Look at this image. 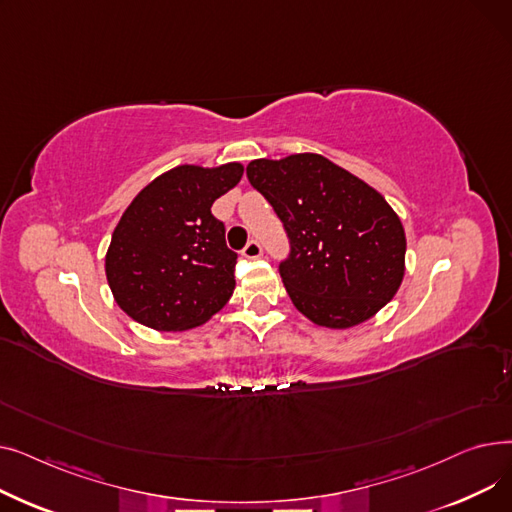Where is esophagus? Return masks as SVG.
Instances as JSON below:
<instances>
[{"mask_svg": "<svg viewBox=\"0 0 512 512\" xmlns=\"http://www.w3.org/2000/svg\"><path fill=\"white\" fill-rule=\"evenodd\" d=\"M261 253H263V249H261V242L259 240H249L247 242V247L242 249V255H245L247 259H257V257H261Z\"/></svg>", "mask_w": 512, "mask_h": 512, "instance_id": "1", "label": "esophagus"}]
</instances>
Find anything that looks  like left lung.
I'll list each match as a JSON object with an SVG mask.
<instances>
[{
	"label": "left lung",
	"instance_id": "left-lung-1",
	"mask_svg": "<svg viewBox=\"0 0 512 512\" xmlns=\"http://www.w3.org/2000/svg\"><path fill=\"white\" fill-rule=\"evenodd\" d=\"M247 178L286 230L290 251L278 270L313 324L351 328L392 301L407 238L375 188L317 153L255 159Z\"/></svg>",
	"mask_w": 512,
	"mask_h": 512
}]
</instances>
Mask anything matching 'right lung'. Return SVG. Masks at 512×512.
<instances>
[{
	"mask_svg": "<svg viewBox=\"0 0 512 512\" xmlns=\"http://www.w3.org/2000/svg\"><path fill=\"white\" fill-rule=\"evenodd\" d=\"M240 178V164L178 166L132 199L112 234L105 276L134 321L182 332L228 303L238 255L228 249L224 222L211 205Z\"/></svg>",
	"mask_w": 512,
	"mask_h": 512,
	"instance_id": "add662e5",
	"label": "right lung"
}]
</instances>
